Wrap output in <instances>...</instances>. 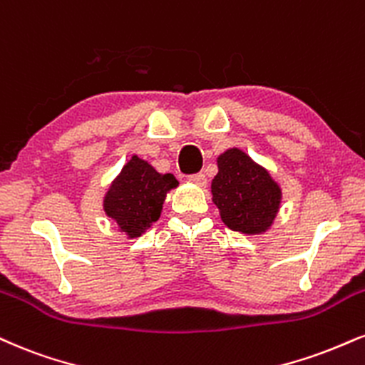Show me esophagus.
I'll return each instance as SVG.
<instances>
[{
    "label": "esophagus",
    "instance_id": "obj_1",
    "mask_svg": "<svg viewBox=\"0 0 365 365\" xmlns=\"http://www.w3.org/2000/svg\"><path fill=\"white\" fill-rule=\"evenodd\" d=\"M188 180H190L192 183H197V185L204 187L205 183H207V178H205L204 173H194V175H188Z\"/></svg>",
    "mask_w": 365,
    "mask_h": 365
}]
</instances>
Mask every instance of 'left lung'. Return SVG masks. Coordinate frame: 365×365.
Listing matches in <instances>:
<instances>
[{"label":"left lung","instance_id":"1","mask_svg":"<svg viewBox=\"0 0 365 365\" xmlns=\"http://www.w3.org/2000/svg\"><path fill=\"white\" fill-rule=\"evenodd\" d=\"M217 166L210 188L222 222L245 235L269 230L280 205V188L269 171L236 148L222 153Z\"/></svg>","mask_w":365,"mask_h":365}]
</instances>
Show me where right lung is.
Wrapping results in <instances>:
<instances>
[{
	"mask_svg": "<svg viewBox=\"0 0 365 365\" xmlns=\"http://www.w3.org/2000/svg\"><path fill=\"white\" fill-rule=\"evenodd\" d=\"M177 185L171 173H158L148 161L133 156L105 195V212L129 238H138L160 219L166 192Z\"/></svg>",
	"mask_w": 365,
	"mask_h": 365,
	"instance_id": "add662e5",
	"label": "right lung"
}]
</instances>
